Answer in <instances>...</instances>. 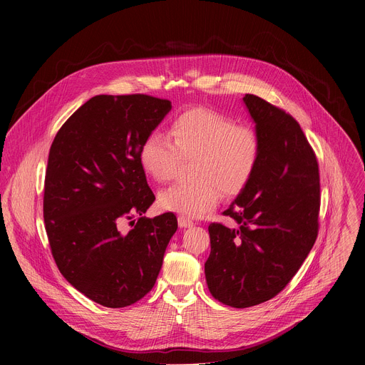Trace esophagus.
Returning <instances> with one entry per match:
<instances>
[{
  "mask_svg": "<svg viewBox=\"0 0 365 365\" xmlns=\"http://www.w3.org/2000/svg\"><path fill=\"white\" fill-rule=\"evenodd\" d=\"M178 224H179L180 228H190V227H193V221L186 218V217H179L178 218Z\"/></svg>",
  "mask_w": 365,
  "mask_h": 365,
  "instance_id": "1",
  "label": "esophagus"
}]
</instances>
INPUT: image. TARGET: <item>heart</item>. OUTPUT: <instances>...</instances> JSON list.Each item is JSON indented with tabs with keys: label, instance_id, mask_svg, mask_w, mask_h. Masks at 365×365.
I'll return each instance as SVG.
<instances>
[{
	"label": "heart",
	"instance_id": "heart-1",
	"mask_svg": "<svg viewBox=\"0 0 365 365\" xmlns=\"http://www.w3.org/2000/svg\"><path fill=\"white\" fill-rule=\"evenodd\" d=\"M170 135L151 131L141 143V168L154 180L169 182L182 160L195 159L190 182L172 185L159 195L162 210L199 217L214 210L221 195L235 196L250 183L262 154L257 131L218 111L202 107L180 111Z\"/></svg>",
	"mask_w": 365,
	"mask_h": 365
}]
</instances>
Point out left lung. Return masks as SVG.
I'll use <instances>...</instances> for the list:
<instances>
[{"mask_svg":"<svg viewBox=\"0 0 365 365\" xmlns=\"http://www.w3.org/2000/svg\"><path fill=\"white\" fill-rule=\"evenodd\" d=\"M242 101L262 154L250 183L224 211L238 227H207L205 263L211 294L240 309L270 300L293 279L317 241L321 206L318 162L299 123L259 96L245 93Z\"/></svg>","mask_w":365,"mask_h":365,"instance_id":"1","label":"left lung"}]
</instances>
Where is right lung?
Masks as SVG:
<instances>
[{
	"label": "right lung",
	"instance_id": "obj_1",
	"mask_svg": "<svg viewBox=\"0 0 365 365\" xmlns=\"http://www.w3.org/2000/svg\"><path fill=\"white\" fill-rule=\"evenodd\" d=\"M170 110V101L150 95H96L51 143L43 197L50 250L63 277L102 306H130L153 289L178 230L172 212L141 217L155 196L140 147Z\"/></svg>",
	"mask_w": 365,
	"mask_h": 365
}]
</instances>
